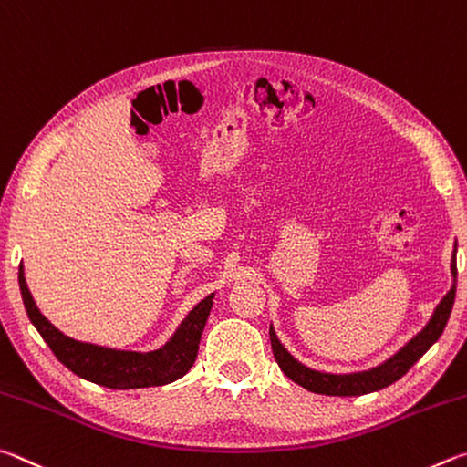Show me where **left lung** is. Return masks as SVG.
<instances>
[{
    "instance_id": "left-lung-1",
    "label": "left lung",
    "mask_w": 467,
    "mask_h": 467,
    "mask_svg": "<svg viewBox=\"0 0 467 467\" xmlns=\"http://www.w3.org/2000/svg\"><path fill=\"white\" fill-rule=\"evenodd\" d=\"M455 254H457V242L451 254V276H453L451 289H449L445 293V297L439 301V306L429 317V322L424 324V328L416 334V337L408 340L402 348L396 350L389 358H386V361L363 371H350V373L317 371L297 361V358L283 347V342L279 340V337H276V332L271 324V347H273L276 363L281 367V371L287 375L291 381H296L297 386L322 396H363V394H371V391L391 386V383L398 381L402 375H406L408 369H410V367L419 361V358L427 353L432 345H435L445 330L449 314H451L453 301H455V285H457Z\"/></svg>"
}]
</instances>
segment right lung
I'll list each match as a JSON object with an SVG mask.
<instances>
[{"mask_svg": "<svg viewBox=\"0 0 467 467\" xmlns=\"http://www.w3.org/2000/svg\"><path fill=\"white\" fill-rule=\"evenodd\" d=\"M18 283L30 322L35 324V328L55 357L78 378L110 389L166 386V383L184 378L194 365L204 324H207L213 307V297H215V293H211L201 304H196L161 348L141 353V350L100 347L67 337L40 314L26 285L22 265L18 271Z\"/></svg>", "mask_w": 467, "mask_h": 467, "instance_id": "right-lung-1", "label": "right lung"}]
</instances>
